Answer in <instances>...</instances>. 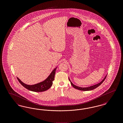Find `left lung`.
I'll list each match as a JSON object with an SVG mask.
<instances>
[{
    "label": "left lung",
    "instance_id": "left-lung-1",
    "mask_svg": "<svg viewBox=\"0 0 123 123\" xmlns=\"http://www.w3.org/2000/svg\"><path fill=\"white\" fill-rule=\"evenodd\" d=\"M106 76H105V77L104 78V79H103L101 82H100L99 83H98V84H96V85H93V86H90V87H87V88H81V87H78V86H76V85H75L74 84H73L70 81V78H69V80H70V83H71V85H72L74 88H76L77 89H78V90H82V91H89V90H91L97 88L98 87H99V85H100L101 84H102V82L104 81V80H105V79L106 78Z\"/></svg>",
    "mask_w": 123,
    "mask_h": 123
}]
</instances>
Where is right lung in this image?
<instances>
[{"mask_svg":"<svg viewBox=\"0 0 123 123\" xmlns=\"http://www.w3.org/2000/svg\"><path fill=\"white\" fill-rule=\"evenodd\" d=\"M57 69V67L55 68L50 75L47 78V79L41 82L36 84L35 85H29L26 84L22 82L18 77H17L18 81L23 86L24 88L28 89L32 91L36 92H43L48 89L53 85V81L54 80L55 71Z\"/></svg>","mask_w":123,"mask_h":123,"instance_id":"1","label":"right lung"}]
</instances>
